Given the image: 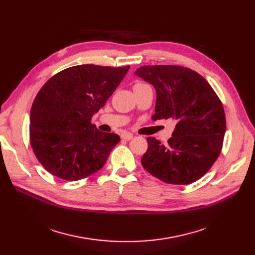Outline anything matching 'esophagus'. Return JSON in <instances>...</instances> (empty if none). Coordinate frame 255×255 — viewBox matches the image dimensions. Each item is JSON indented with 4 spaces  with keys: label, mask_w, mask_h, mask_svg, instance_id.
Wrapping results in <instances>:
<instances>
[{
    "label": "esophagus",
    "mask_w": 255,
    "mask_h": 255,
    "mask_svg": "<svg viewBox=\"0 0 255 255\" xmlns=\"http://www.w3.org/2000/svg\"><path fill=\"white\" fill-rule=\"evenodd\" d=\"M121 138L124 140H130L133 138V135L131 134V133H124V134H122V136H121Z\"/></svg>",
    "instance_id": "1"
}]
</instances>
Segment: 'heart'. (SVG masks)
<instances>
[{"label": "heart", "instance_id": "heart-1", "mask_svg": "<svg viewBox=\"0 0 255 255\" xmlns=\"http://www.w3.org/2000/svg\"><path fill=\"white\" fill-rule=\"evenodd\" d=\"M136 85H143V84H142V83H137Z\"/></svg>", "mask_w": 255, "mask_h": 255}]
</instances>
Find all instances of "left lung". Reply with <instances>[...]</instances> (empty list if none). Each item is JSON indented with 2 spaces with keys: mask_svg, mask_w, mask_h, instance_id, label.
<instances>
[{
  "mask_svg": "<svg viewBox=\"0 0 255 255\" xmlns=\"http://www.w3.org/2000/svg\"><path fill=\"white\" fill-rule=\"evenodd\" d=\"M135 74L155 87L156 120L171 119L176 127L166 144L148 137L143 168L164 183L191 184L219 157L225 133L221 100L194 70L176 65L141 66Z\"/></svg>",
  "mask_w": 255,
  "mask_h": 255,
  "instance_id": "8db88e82",
  "label": "left lung"
}]
</instances>
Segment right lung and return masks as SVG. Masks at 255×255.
<instances>
[{"mask_svg":"<svg viewBox=\"0 0 255 255\" xmlns=\"http://www.w3.org/2000/svg\"><path fill=\"white\" fill-rule=\"evenodd\" d=\"M129 68L73 66L50 77L38 92L30 115V141L51 175L77 181L103 167L120 136L99 131L91 120Z\"/></svg>","mask_w":255,"mask_h":255,"instance_id":"right-lung-1","label":"right lung"}]
</instances>
